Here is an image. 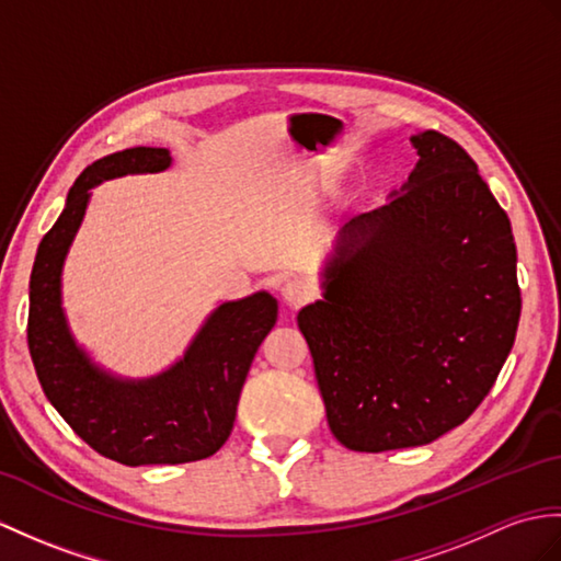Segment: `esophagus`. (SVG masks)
Masks as SVG:
<instances>
[{"instance_id":"1","label":"esophagus","mask_w":561,"mask_h":561,"mask_svg":"<svg viewBox=\"0 0 561 561\" xmlns=\"http://www.w3.org/2000/svg\"><path fill=\"white\" fill-rule=\"evenodd\" d=\"M310 296H312V289H310V284L304 282V279L291 277V279H286L282 284V298H284L286 306H291V308L301 306V304L308 301Z\"/></svg>"}]
</instances>
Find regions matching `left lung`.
<instances>
[{
  "label": "left lung",
  "instance_id": "left-lung-1",
  "mask_svg": "<svg viewBox=\"0 0 561 561\" xmlns=\"http://www.w3.org/2000/svg\"><path fill=\"white\" fill-rule=\"evenodd\" d=\"M419 162L348 219L298 310L332 435L346 449L421 447L461 425L514 346L510 217L457 140L411 136Z\"/></svg>",
  "mask_w": 561,
  "mask_h": 561
}]
</instances>
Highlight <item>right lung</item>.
Here are the masks:
<instances>
[{
  "instance_id": "add662e5",
  "label": "right lung",
  "mask_w": 561,
  "mask_h": 561,
  "mask_svg": "<svg viewBox=\"0 0 561 561\" xmlns=\"http://www.w3.org/2000/svg\"><path fill=\"white\" fill-rule=\"evenodd\" d=\"M172 167L167 148H128L83 169L67 205L37 245L31 272L28 348L51 407L102 457L124 466L213 457L231 435L257 346L277 322V298L255 291L219 304L184 356L150 377H122L76 342L61 306V272L90 203V188Z\"/></svg>"
}]
</instances>
